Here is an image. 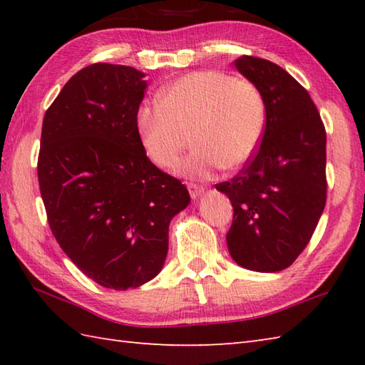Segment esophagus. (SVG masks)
I'll use <instances>...</instances> for the list:
<instances>
[{
    "instance_id": "34e87169",
    "label": "esophagus",
    "mask_w": 365,
    "mask_h": 365,
    "mask_svg": "<svg viewBox=\"0 0 365 365\" xmlns=\"http://www.w3.org/2000/svg\"><path fill=\"white\" fill-rule=\"evenodd\" d=\"M187 188H188L190 196L192 199H197L200 195H202V191H204V188L200 187V185H196V183H187Z\"/></svg>"
}]
</instances>
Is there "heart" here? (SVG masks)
Here are the masks:
<instances>
[{
	"label": "heart",
	"instance_id": "1",
	"mask_svg": "<svg viewBox=\"0 0 365 365\" xmlns=\"http://www.w3.org/2000/svg\"><path fill=\"white\" fill-rule=\"evenodd\" d=\"M138 130L149 157L173 168L196 143L180 173L207 178L215 170L245 166L262 143L267 103L257 84L221 71L192 72L161 91L160 100L138 110Z\"/></svg>",
	"mask_w": 365,
	"mask_h": 365
}]
</instances>
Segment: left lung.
I'll return each mask as SVG.
<instances>
[{"mask_svg":"<svg viewBox=\"0 0 365 365\" xmlns=\"http://www.w3.org/2000/svg\"><path fill=\"white\" fill-rule=\"evenodd\" d=\"M235 67L257 84L267 125L254 157L216 185L234 207L227 247L240 267L274 273L298 259L327 204V130L309 92L271 61L247 56Z\"/></svg>","mask_w":365,"mask_h":365,"instance_id":"1","label":"left lung"}]
</instances>
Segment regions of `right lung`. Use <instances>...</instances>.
Masks as SVG:
<instances>
[{"mask_svg":"<svg viewBox=\"0 0 365 365\" xmlns=\"http://www.w3.org/2000/svg\"><path fill=\"white\" fill-rule=\"evenodd\" d=\"M97 63L66 83L43 115L37 177L54 238L92 281L136 289L160 273L169 222L190 204L145 155L138 110L147 83Z\"/></svg>","mask_w":365,"mask_h":365,"instance_id":"1","label":"right lung"}]
</instances>
